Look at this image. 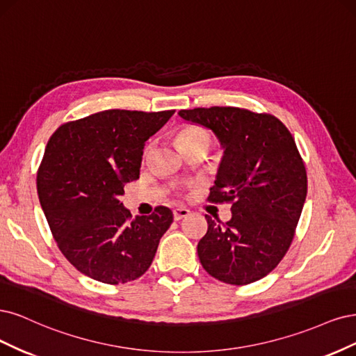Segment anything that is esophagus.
<instances>
[{
    "label": "esophagus",
    "mask_w": 356,
    "mask_h": 356,
    "mask_svg": "<svg viewBox=\"0 0 356 356\" xmlns=\"http://www.w3.org/2000/svg\"><path fill=\"white\" fill-rule=\"evenodd\" d=\"M173 214H175V220H181V219H185V217H188L191 214V211L185 207H179V209L173 210Z\"/></svg>",
    "instance_id": "esophagus-1"
}]
</instances>
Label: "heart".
I'll return each mask as SVG.
<instances>
[{"label": "heart", "mask_w": 356, "mask_h": 356, "mask_svg": "<svg viewBox=\"0 0 356 356\" xmlns=\"http://www.w3.org/2000/svg\"><path fill=\"white\" fill-rule=\"evenodd\" d=\"M177 140L180 146H188L198 142H210V136L198 127H186L180 130Z\"/></svg>", "instance_id": "b5f03b06"}]
</instances>
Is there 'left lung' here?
I'll list each match as a JSON object with an SVG mask.
<instances>
[{"label":"left lung","mask_w":356,"mask_h":356,"mask_svg":"<svg viewBox=\"0 0 356 356\" xmlns=\"http://www.w3.org/2000/svg\"><path fill=\"white\" fill-rule=\"evenodd\" d=\"M209 129L223 156L209 200L234 201L231 220L207 217L198 257L226 284L254 282L277 268L294 236L307 192L306 170L291 133L272 115L231 106L179 111Z\"/></svg>","instance_id":"obj_1"}]
</instances>
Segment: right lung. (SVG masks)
<instances>
[{
	"instance_id": "add662e5",
	"label": "right lung",
	"mask_w": 356,
	"mask_h": 356,
	"mask_svg": "<svg viewBox=\"0 0 356 356\" xmlns=\"http://www.w3.org/2000/svg\"><path fill=\"white\" fill-rule=\"evenodd\" d=\"M175 111L109 109L60 125L37 176L42 211L63 256L105 284L137 280L149 269L173 211L131 217L120 201L140 175L145 143Z\"/></svg>"
}]
</instances>
